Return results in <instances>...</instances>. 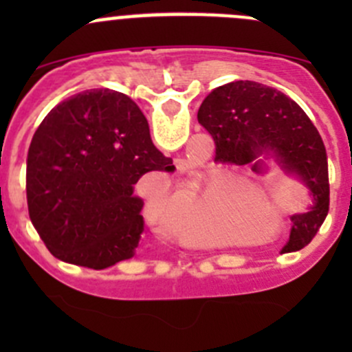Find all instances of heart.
Wrapping results in <instances>:
<instances>
[{
	"mask_svg": "<svg viewBox=\"0 0 352 352\" xmlns=\"http://www.w3.org/2000/svg\"><path fill=\"white\" fill-rule=\"evenodd\" d=\"M242 194V179L233 172L218 173L208 184H194L179 208L180 236L208 243L225 239Z\"/></svg>",
	"mask_w": 352,
	"mask_h": 352,
	"instance_id": "b5f03b06",
	"label": "heart"
}]
</instances>
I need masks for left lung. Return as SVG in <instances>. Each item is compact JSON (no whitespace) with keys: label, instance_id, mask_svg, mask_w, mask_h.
Here are the masks:
<instances>
[{"label":"left lung","instance_id":"8db88e82","mask_svg":"<svg viewBox=\"0 0 352 352\" xmlns=\"http://www.w3.org/2000/svg\"><path fill=\"white\" fill-rule=\"evenodd\" d=\"M197 119L216 144V158L252 165L261 173L262 158L301 182L311 204L291 216L287 250H301L317 235L329 212L327 153L317 127L303 109L276 88L239 80L214 88L202 100Z\"/></svg>","mask_w":352,"mask_h":352}]
</instances>
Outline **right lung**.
I'll use <instances>...</instances> for the list:
<instances>
[{
    "instance_id": "1",
    "label": "right lung",
    "mask_w": 352,
    "mask_h": 352,
    "mask_svg": "<svg viewBox=\"0 0 352 352\" xmlns=\"http://www.w3.org/2000/svg\"><path fill=\"white\" fill-rule=\"evenodd\" d=\"M127 95L94 88L45 116L27 156L28 214L54 257L107 269L136 254L144 221L134 184L172 170Z\"/></svg>"
}]
</instances>
